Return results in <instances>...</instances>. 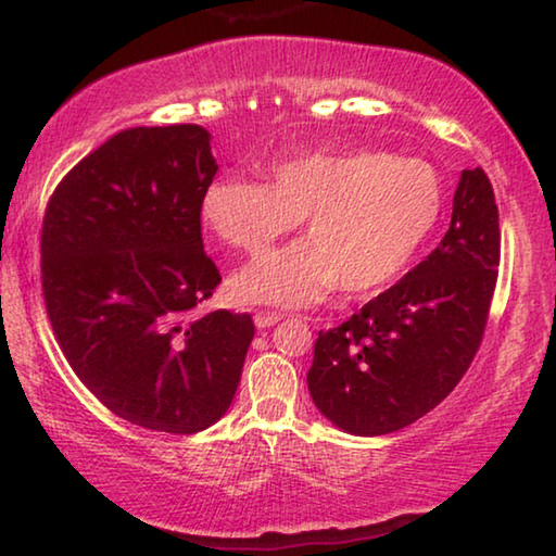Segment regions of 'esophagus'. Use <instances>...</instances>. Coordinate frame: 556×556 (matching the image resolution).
Wrapping results in <instances>:
<instances>
[{
	"instance_id": "esophagus-1",
	"label": "esophagus",
	"mask_w": 556,
	"mask_h": 556,
	"mask_svg": "<svg viewBox=\"0 0 556 556\" xmlns=\"http://www.w3.org/2000/svg\"><path fill=\"white\" fill-rule=\"evenodd\" d=\"M277 321H281V314H275V312H257L255 314V326L257 328H269V326H275Z\"/></svg>"
}]
</instances>
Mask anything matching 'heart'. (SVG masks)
I'll return each mask as SVG.
<instances>
[{"mask_svg": "<svg viewBox=\"0 0 556 556\" xmlns=\"http://www.w3.org/2000/svg\"><path fill=\"white\" fill-rule=\"evenodd\" d=\"M441 205L444 184L434 166L357 149L287 159L271 168V184L238 174L215 178L201 213L223 242L252 257L306 218V242L232 279L242 301L306 306L336 285L345 294L392 285L437 228Z\"/></svg>", "mask_w": 556, "mask_h": 556, "instance_id": "obj_1", "label": "heart"}]
</instances>
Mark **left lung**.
I'll return each instance as SVG.
<instances>
[{"label": "left lung", "instance_id": "obj_1", "mask_svg": "<svg viewBox=\"0 0 556 556\" xmlns=\"http://www.w3.org/2000/svg\"><path fill=\"white\" fill-rule=\"evenodd\" d=\"M501 265L493 186L460 174L451 225L431 255L341 326L318 331L308 392L357 437L404 429L448 397L481 348Z\"/></svg>", "mask_w": 556, "mask_h": 556}]
</instances>
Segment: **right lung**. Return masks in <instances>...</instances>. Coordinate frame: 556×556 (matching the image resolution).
Here are the masks:
<instances>
[{
	"label": "right lung",
	"instance_id": "right-lung-1",
	"mask_svg": "<svg viewBox=\"0 0 556 556\" xmlns=\"http://www.w3.org/2000/svg\"><path fill=\"white\" fill-rule=\"evenodd\" d=\"M218 164L199 125L135 127L80 159L49 199L41 289L65 361L131 425L195 434L228 412L250 314H199L220 285L201 203Z\"/></svg>",
	"mask_w": 556,
	"mask_h": 556
}]
</instances>
